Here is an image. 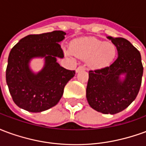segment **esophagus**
Listing matches in <instances>:
<instances>
[{
  "instance_id": "esophagus-1",
  "label": "esophagus",
  "mask_w": 146,
  "mask_h": 146,
  "mask_svg": "<svg viewBox=\"0 0 146 146\" xmlns=\"http://www.w3.org/2000/svg\"><path fill=\"white\" fill-rule=\"evenodd\" d=\"M85 70V66H78L77 68H76V73H78V72H80V71H82V70Z\"/></svg>"
}]
</instances>
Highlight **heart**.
Segmentation results:
<instances>
[{"label":"heart","instance_id":"heart-1","mask_svg":"<svg viewBox=\"0 0 146 146\" xmlns=\"http://www.w3.org/2000/svg\"><path fill=\"white\" fill-rule=\"evenodd\" d=\"M71 51L80 58H88V64L94 68L109 66L116 57V46L96 38L79 39L71 44Z\"/></svg>","mask_w":146,"mask_h":146}]
</instances>
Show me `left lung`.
<instances>
[{
	"label": "left lung",
	"mask_w": 146,
	"mask_h": 146,
	"mask_svg": "<svg viewBox=\"0 0 146 146\" xmlns=\"http://www.w3.org/2000/svg\"><path fill=\"white\" fill-rule=\"evenodd\" d=\"M118 57L110 66L89 70L86 96L91 107L104 114H116L128 107L139 92L143 74L140 52L123 37L109 36ZM126 74L120 82L119 76Z\"/></svg>",
	"instance_id": "1"
}]
</instances>
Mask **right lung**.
<instances>
[{
  "label": "right lung",
  "mask_w": 146,
  "mask_h": 146,
  "mask_svg": "<svg viewBox=\"0 0 146 146\" xmlns=\"http://www.w3.org/2000/svg\"><path fill=\"white\" fill-rule=\"evenodd\" d=\"M66 33L55 30L41 34H30L22 38L11 48L6 69V81L12 99L19 107L40 113L53 107L63 95L64 88L75 75V70L59 66L56 58H63L58 42ZM44 57L45 66L37 74L29 70L32 57Z\"/></svg>",
  "instance_id": "right-lung-1"
}]
</instances>
